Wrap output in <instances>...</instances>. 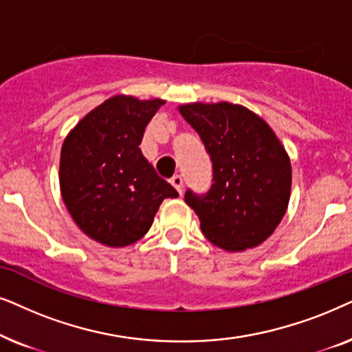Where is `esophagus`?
<instances>
[{"mask_svg": "<svg viewBox=\"0 0 352 352\" xmlns=\"http://www.w3.org/2000/svg\"><path fill=\"white\" fill-rule=\"evenodd\" d=\"M170 184L173 185V188L179 191L180 195L184 193V179H182V175H173L170 179Z\"/></svg>", "mask_w": 352, "mask_h": 352, "instance_id": "1", "label": "esophagus"}]
</instances>
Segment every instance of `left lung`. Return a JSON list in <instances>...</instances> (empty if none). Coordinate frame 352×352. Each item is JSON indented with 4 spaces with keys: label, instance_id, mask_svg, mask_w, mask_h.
I'll return each instance as SVG.
<instances>
[{
    "label": "left lung",
    "instance_id": "obj_1",
    "mask_svg": "<svg viewBox=\"0 0 352 352\" xmlns=\"http://www.w3.org/2000/svg\"><path fill=\"white\" fill-rule=\"evenodd\" d=\"M185 120L198 132L212 162V184L203 195L185 191L215 246L243 251L261 245L287 212L292 164L282 143L261 117L246 107L185 104Z\"/></svg>",
    "mask_w": 352,
    "mask_h": 352
}]
</instances>
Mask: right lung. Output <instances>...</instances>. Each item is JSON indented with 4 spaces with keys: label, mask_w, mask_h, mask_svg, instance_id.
Returning <instances> with one entry per match:
<instances>
[{
    "label": "right lung",
    "mask_w": 352,
    "mask_h": 352,
    "mask_svg": "<svg viewBox=\"0 0 352 352\" xmlns=\"http://www.w3.org/2000/svg\"><path fill=\"white\" fill-rule=\"evenodd\" d=\"M164 102L111 98L83 117L63 144V199L82 232L102 245H133L146 235L162 201L179 196L140 149Z\"/></svg>",
    "instance_id": "add662e5"
}]
</instances>
